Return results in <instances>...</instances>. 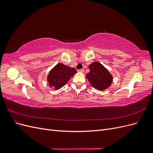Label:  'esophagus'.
Returning <instances> with one entry per match:
<instances>
[{
  "label": "esophagus",
  "instance_id": "obj_1",
  "mask_svg": "<svg viewBox=\"0 0 153 153\" xmlns=\"http://www.w3.org/2000/svg\"><path fill=\"white\" fill-rule=\"evenodd\" d=\"M84 71V69H78V72H80V73H83Z\"/></svg>",
  "mask_w": 153,
  "mask_h": 153
}]
</instances>
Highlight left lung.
Masks as SVG:
<instances>
[{
  "label": "left lung",
  "mask_w": 153,
  "mask_h": 153,
  "mask_svg": "<svg viewBox=\"0 0 153 153\" xmlns=\"http://www.w3.org/2000/svg\"><path fill=\"white\" fill-rule=\"evenodd\" d=\"M90 72L86 77L91 85L95 89L103 91L110 86L112 82V76L101 64L94 62L89 66Z\"/></svg>",
  "instance_id": "left-lung-1"
}]
</instances>
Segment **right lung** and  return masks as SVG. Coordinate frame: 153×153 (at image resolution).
<instances>
[{"instance_id": "right-lung-1", "label": "right lung", "mask_w": 153, "mask_h": 153, "mask_svg": "<svg viewBox=\"0 0 153 153\" xmlns=\"http://www.w3.org/2000/svg\"><path fill=\"white\" fill-rule=\"evenodd\" d=\"M76 73L74 68H69L62 63L57 64L48 74L47 80L50 87L59 89L65 85Z\"/></svg>"}]
</instances>
